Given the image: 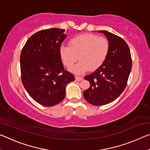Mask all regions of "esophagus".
<instances>
[{
    "label": "esophagus",
    "instance_id": "1",
    "mask_svg": "<svg viewBox=\"0 0 150 150\" xmlns=\"http://www.w3.org/2000/svg\"><path fill=\"white\" fill-rule=\"evenodd\" d=\"M75 80L77 81H81L83 80V78L81 77H79V76H75Z\"/></svg>",
    "mask_w": 150,
    "mask_h": 150
}]
</instances>
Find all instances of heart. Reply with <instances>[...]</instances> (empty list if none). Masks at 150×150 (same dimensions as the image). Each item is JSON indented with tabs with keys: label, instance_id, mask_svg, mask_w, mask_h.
<instances>
[{
	"label": "heart",
	"instance_id": "1",
	"mask_svg": "<svg viewBox=\"0 0 150 150\" xmlns=\"http://www.w3.org/2000/svg\"><path fill=\"white\" fill-rule=\"evenodd\" d=\"M109 52V42L104 37L91 34H83L72 38L69 46L62 45L59 56L63 64L69 68L77 62L71 71L76 74H83L88 69L94 71L105 62Z\"/></svg>",
	"mask_w": 150,
	"mask_h": 150
}]
</instances>
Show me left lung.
<instances>
[{"label":"left lung","mask_w":150,"mask_h":150,"mask_svg":"<svg viewBox=\"0 0 150 150\" xmlns=\"http://www.w3.org/2000/svg\"><path fill=\"white\" fill-rule=\"evenodd\" d=\"M109 42V52L105 62L85 79L89 88L83 92L85 99L95 106L107 105L116 100L125 89L132 69L130 51L126 42L114 34L100 30Z\"/></svg>","instance_id":"left-lung-1"}]
</instances>
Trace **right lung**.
<instances>
[{
    "mask_svg": "<svg viewBox=\"0 0 150 150\" xmlns=\"http://www.w3.org/2000/svg\"><path fill=\"white\" fill-rule=\"evenodd\" d=\"M65 30L50 28L35 33L20 55L22 81L30 96L45 106L62 102L66 86L75 76L64 69L59 48L67 37Z\"/></svg>",
    "mask_w": 150,
    "mask_h": 150,
    "instance_id": "obj_1",
    "label": "right lung"
}]
</instances>
